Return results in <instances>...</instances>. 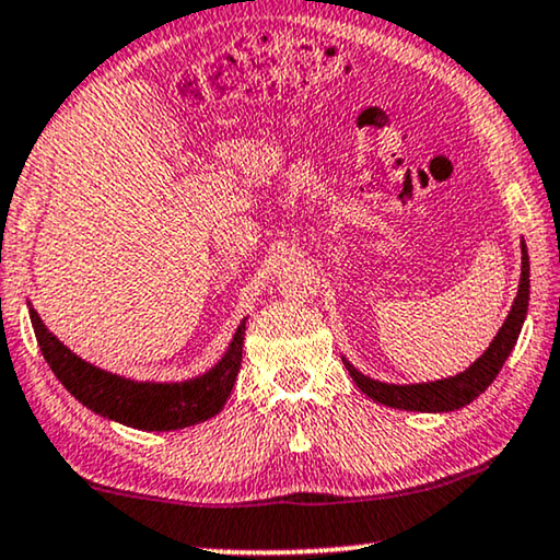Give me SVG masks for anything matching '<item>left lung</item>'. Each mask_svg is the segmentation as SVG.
<instances>
[{
  "label": "left lung",
  "instance_id": "left-lung-1",
  "mask_svg": "<svg viewBox=\"0 0 560 560\" xmlns=\"http://www.w3.org/2000/svg\"><path fill=\"white\" fill-rule=\"evenodd\" d=\"M520 248H523V273H520L517 296H514L510 315H506L504 325L499 327L494 340L489 342L483 355L476 358L471 366L460 371L456 376L438 378V382L428 384H386L361 374L353 363L342 358V363H346L348 374L355 382L358 389L366 394V397L378 401V405L409 409V412H453V409L471 405L481 392H487L489 384L494 382L499 371H502L506 355L512 353L514 342L520 338V330H523L527 315V302H530V258H527L525 241Z\"/></svg>",
  "mask_w": 560,
  "mask_h": 560
}]
</instances>
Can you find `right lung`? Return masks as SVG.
Here are the masks:
<instances>
[{"label":"right lung","instance_id":"add662e5","mask_svg":"<svg viewBox=\"0 0 560 560\" xmlns=\"http://www.w3.org/2000/svg\"><path fill=\"white\" fill-rule=\"evenodd\" d=\"M30 319L50 371L81 405L107 420L145 432L191 428L218 415L233 392L243 361L245 319L237 325L225 355L210 371L186 382H136V378L109 374L71 353V348H66L48 330L33 304H30Z\"/></svg>","mask_w":560,"mask_h":560}]
</instances>
